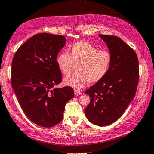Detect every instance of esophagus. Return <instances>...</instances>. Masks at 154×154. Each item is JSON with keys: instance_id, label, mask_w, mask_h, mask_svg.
I'll use <instances>...</instances> for the list:
<instances>
[{"instance_id": "esophagus-1", "label": "esophagus", "mask_w": 154, "mask_h": 154, "mask_svg": "<svg viewBox=\"0 0 154 154\" xmlns=\"http://www.w3.org/2000/svg\"><path fill=\"white\" fill-rule=\"evenodd\" d=\"M74 92H75V95L76 96L80 95H81V93H82L81 91H79V90H75V91H74Z\"/></svg>"}]
</instances>
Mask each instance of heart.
<instances>
[{"label": "heart", "instance_id": "obj_1", "mask_svg": "<svg viewBox=\"0 0 154 154\" xmlns=\"http://www.w3.org/2000/svg\"><path fill=\"white\" fill-rule=\"evenodd\" d=\"M111 62L109 51L98 50L86 42L74 43L69 48V54L61 52L56 58L57 67L64 75H70L76 67L77 72L64 81L65 85L75 89L102 80L109 70Z\"/></svg>", "mask_w": 154, "mask_h": 154}]
</instances>
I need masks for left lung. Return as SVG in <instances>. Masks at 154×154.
Segmentation results:
<instances>
[{
    "mask_svg": "<svg viewBox=\"0 0 154 154\" xmlns=\"http://www.w3.org/2000/svg\"><path fill=\"white\" fill-rule=\"evenodd\" d=\"M99 36L106 43L112 62L106 76L85 91L91 98L85 114L92 123L106 126L120 118L135 97L140 70L136 53L120 38Z\"/></svg>",
    "mask_w": 154,
    "mask_h": 154,
    "instance_id": "left-lung-1",
    "label": "left lung"
}]
</instances>
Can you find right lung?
Returning a JSON list of instances; mask_svg holds the SVG:
<instances>
[{"label":"right lung","mask_w":154,"mask_h":154,"mask_svg":"<svg viewBox=\"0 0 154 154\" xmlns=\"http://www.w3.org/2000/svg\"><path fill=\"white\" fill-rule=\"evenodd\" d=\"M66 38L39 33L29 39L14 54L11 84L27 117L36 125L51 127L63 118L66 103L74 96L73 88H54L62 81L56 63Z\"/></svg>","instance_id":"obj_1"}]
</instances>
